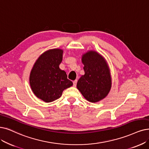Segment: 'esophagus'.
I'll list each match as a JSON object with an SVG mask.
<instances>
[{
	"instance_id": "esophagus-1",
	"label": "esophagus",
	"mask_w": 149,
	"mask_h": 149,
	"mask_svg": "<svg viewBox=\"0 0 149 149\" xmlns=\"http://www.w3.org/2000/svg\"><path fill=\"white\" fill-rule=\"evenodd\" d=\"M77 82H78V81H77V80H74V81L73 82V86H74V87H76V86Z\"/></svg>"
}]
</instances>
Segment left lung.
I'll return each mask as SVG.
<instances>
[{
	"instance_id": "obj_1",
	"label": "left lung",
	"mask_w": 149,
	"mask_h": 149,
	"mask_svg": "<svg viewBox=\"0 0 149 149\" xmlns=\"http://www.w3.org/2000/svg\"><path fill=\"white\" fill-rule=\"evenodd\" d=\"M85 74L77 83V88L88 102L95 103L105 98L111 87V78L105 59L95 51L82 56Z\"/></svg>"
}]
</instances>
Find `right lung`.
I'll list each match as a JSON object with an SVG mask.
<instances>
[{
  "label": "right lung",
  "mask_w": 149,
  "mask_h": 149,
  "mask_svg": "<svg viewBox=\"0 0 149 149\" xmlns=\"http://www.w3.org/2000/svg\"><path fill=\"white\" fill-rule=\"evenodd\" d=\"M63 51L45 52L35 63L30 75V85L37 97L49 103L60 98L63 91L73 86L65 71L59 68Z\"/></svg>",
  "instance_id": "1"
}]
</instances>
